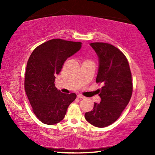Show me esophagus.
Segmentation results:
<instances>
[{"label": "esophagus", "mask_w": 155, "mask_h": 155, "mask_svg": "<svg viewBox=\"0 0 155 155\" xmlns=\"http://www.w3.org/2000/svg\"><path fill=\"white\" fill-rule=\"evenodd\" d=\"M78 98H80V99L85 98V97H84L83 95H82V94H78Z\"/></svg>", "instance_id": "esophagus-1"}]
</instances>
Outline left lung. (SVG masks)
Listing matches in <instances>:
<instances>
[{"label":"left lung","instance_id":"8db88e82","mask_svg":"<svg viewBox=\"0 0 155 155\" xmlns=\"http://www.w3.org/2000/svg\"><path fill=\"white\" fill-rule=\"evenodd\" d=\"M90 46L99 57V71L96 82L102 87L93 110L84 118L93 126L103 128L120 117L129 103L133 93L132 75L128 59L118 48L108 43L94 42Z\"/></svg>","mask_w":155,"mask_h":155}]
</instances>
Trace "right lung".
<instances>
[{"label": "right lung", "mask_w": 155, "mask_h": 155, "mask_svg": "<svg viewBox=\"0 0 155 155\" xmlns=\"http://www.w3.org/2000/svg\"><path fill=\"white\" fill-rule=\"evenodd\" d=\"M81 42L54 39L38 46L27 61L25 90L32 111L40 121L54 125L65 117L75 93L64 94L55 87L56 75L68 58L80 49Z\"/></svg>", "instance_id": "add662e5"}]
</instances>
